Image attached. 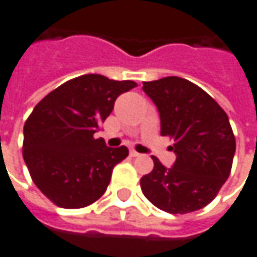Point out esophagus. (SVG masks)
I'll list each match as a JSON object with an SVG mask.
<instances>
[{
	"label": "esophagus",
	"mask_w": 257,
	"mask_h": 257,
	"mask_svg": "<svg viewBox=\"0 0 257 257\" xmlns=\"http://www.w3.org/2000/svg\"><path fill=\"white\" fill-rule=\"evenodd\" d=\"M129 155H131L132 158H138V156H141V153H138L136 151H131L129 152Z\"/></svg>",
	"instance_id": "1"
}]
</instances>
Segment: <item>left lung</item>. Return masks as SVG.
Instances as JSON below:
<instances>
[{"mask_svg": "<svg viewBox=\"0 0 257 257\" xmlns=\"http://www.w3.org/2000/svg\"><path fill=\"white\" fill-rule=\"evenodd\" d=\"M158 106L160 135L170 136L176 162L155 167L141 179L145 197L170 214H187L212 201L229 177L235 136L228 115L211 95L186 78L163 77L143 83Z\"/></svg>", "mask_w": 257, "mask_h": 257, "instance_id": "8db88e82", "label": "left lung"}]
</instances>
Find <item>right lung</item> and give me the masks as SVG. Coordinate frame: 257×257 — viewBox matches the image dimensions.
Masks as SVG:
<instances>
[{
  "label": "right lung",
  "instance_id": "1",
  "mask_svg": "<svg viewBox=\"0 0 257 257\" xmlns=\"http://www.w3.org/2000/svg\"><path fill=\"white\" fill-rule=\"evenodd\" d=\"M135 81L84 74L49 92L26 119L22 155L33 183L62 208H83L105 193L128 148H108L94 134L115 99Z\"/></svg>",
  "mask_w": 257,
  "mask_h": 257
}]
</instances>
